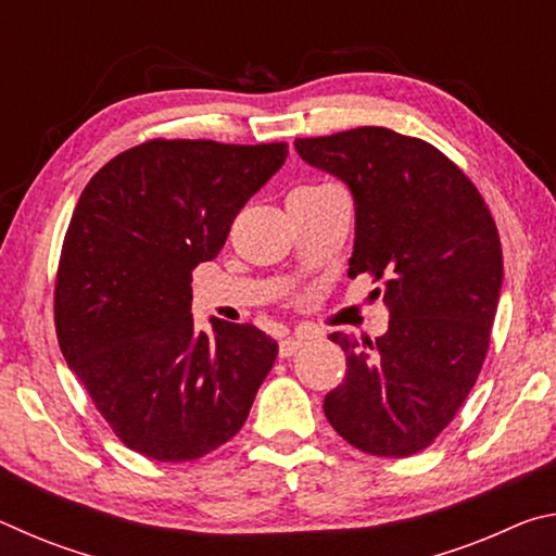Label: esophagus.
I'll list each match as a JSON object with an SVG mask.
<instances>
[{"instance_id":"obj_1","label":"esophagus","mask_w":556,"mask_h":556,"mask_svg":"<svg viewBox=\"0 0 556 556\" xmlns=\"http://www.w3.org/2000/svg\"><path fill=\"white\" fill-rule=\"evenodd\" d=\"M301 343H304V338H299V336L281 338V341H279V355H281V357L294 355V353L299 351V348H301Z\"/></svg>"}]
</instances>
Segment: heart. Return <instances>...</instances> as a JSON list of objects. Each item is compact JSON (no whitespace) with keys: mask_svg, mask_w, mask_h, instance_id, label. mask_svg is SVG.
I'll return each instance as SVG.
<instances>
[{"mask_svg":"<svg viewBox=\"0 0 556 556\" xmlns=\"http://www.w3.org/2000/svg\"><path fill=\"white\" fill-rule=\"evenodd\" d=\"M318 188H324V186H299V188H294V191H291V195H294V193H312V191H318Z\"/></svg>","mask_w":556,"mask_h":556,"instance_id":"obj_1","label":"heart"}]
</instances>
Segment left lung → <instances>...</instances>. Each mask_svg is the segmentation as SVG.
<instances>
[{
    "label": "left lung",
    "mask_w": 556,
    "mask_h": 556,
    "mask_svg": "<svg viewBox=\"0 0 556 556\" xmlns=\"http://www.w3.org/2000/svg\"><path fill=\"white\" fill-rule=\"evenodd\" d=\"M355 201L348 275L382 281L390 328L370 341L331 333L345 378L324 412L348 444L404 458L427 448L483 368L503 285L501 235L473 181L425 139L357 127L296 139ZM380 294V289H375Z\"/></svg>",
    "instance_id": "obj_1"
}]
</instances>
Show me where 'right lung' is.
<instances>
[{"label":"right lung","mask_w":556,"mask_h":556,"mask_svg":"<svg viewBox=\"0 0 556 556\" xmlns=\"http://www.w3.org/2000/svg\"><path fill=\"white\" fill-rule=\"evenodd\" d=\"M289 147L149 139L100 168L65 232L53 291L59 345L127 448L193 460L248 419L277 343L252 324L195 331L191 275Z\"/></svg>","instance_id":"right-lung-1"}]
</instances>
